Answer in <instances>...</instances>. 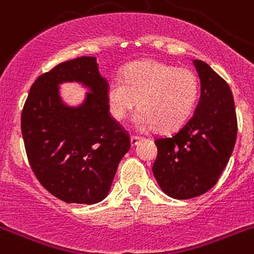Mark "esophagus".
<instances>
[{"mask_svg": "<svg viewBox=\"0 0 254 254\" xmlns=\"http://www.w3.org/2000/svg\"><path fill=\"white\" fill-rule=\"evenodd\" d=\"M140 141H141V137H136V136H132V137H131V147L137 146Z\"/></svg>", "mask_w": 254, "mask_h": 254, "instance_id": "1", "label": "esophagus"}]
</instances>
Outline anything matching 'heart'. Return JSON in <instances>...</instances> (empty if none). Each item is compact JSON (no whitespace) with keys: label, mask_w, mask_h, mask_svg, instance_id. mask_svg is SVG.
<instances>
[{"label":"heart","mask_w":254,"mask_h":254,"mask_svg":"<svg viewBox=\"0 0 254 254\" xmlns=\"http://www.w3.org/2000/svg\"><path fill=\"white\" fill-rule=\"evenodd\" d=\"M198 94V77L192 69L158 60L133 62L123 69L122 78L112 77L107 85L111 116L121 122L138 104L141 111L133 122L140 131L181 127L193 112Z\"/></svg>","instance_id":"1"}]
</instances>
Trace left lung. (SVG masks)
Returning a JSON list of instances; mask_svg holds the SVG:
<instances>
[{
    "instance_id": "left-lung-1",
    "label": "left lung",
    "mask_w": 254,
    "mask_h": 254,
    "mask_svg": "<svg viewBox=\"0 0 254 254\" xmlns=\"http://www.w3.org/2000/svg\"><path fill=\"white\" fill-rule=\"evenodd\" d=\"M201 95L193 116L169 137L155 140L152 173L172 198L201 196L216 185L234 150L237 116L229 85L207 64L193 60Z\"/></svg>"
}]
</instances>
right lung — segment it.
Segmentation results:
<instances>
[{"label": "right lung", "instance_id": "obj_1", "mask_svg": "<svg viewBox=\"0 0 254 254\" xmlns=\"http://www.w3.org/2000/svg\"><path fill=\"white\" fill-rule=\"evenodd\" d=\"M68 82L87 90L78 105L64 102L60 86ZM107 85L96 57L75 58L40 75L22 109L31 169L48 192L67 203L103 201L131 147L128 136L109 116Z\"/></svg>", "mask_w": 254, "mask_h": 254}]
</instances>
